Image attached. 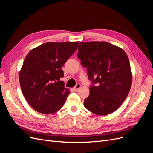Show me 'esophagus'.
Returning <instances> with one entry per match:
<instances>
[{
  "instance_id": "esophagus-1",
  "label": "esophagus",
  "mask_w": 153,
  "mask_h": 153,
  "mask_svg": "<svg viewBox=\"0 0 153 153\" xmlns=\"http://www.w3.org/2000/svg\"><path fill=\"white\" fill-rule=\"evenodd\" d=\"M81 86H82V85H81L80 84H77L75 87H73V90L76 91H78V89H80V88L81 87Z\"/></svg>"
}]
</instances>
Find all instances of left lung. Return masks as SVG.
Instances as JSON below:
<instances>
[{"mask_svg":"<svg viewBox=\"0 0 153 153\" xmlns=\"http://www.w3.org/2000/svg\"><path fill=\"white\" fill-rule=\"evenodd\" d=\"M78 50V58L87 68L89 80L96 84L91 86L84 106L98 115L114 112L126 98L132 84L127 54L105 41L82 42Z\"/></svg>","mask_w":153,"mask_h":153,"instance_id":"8db88e82","label":"left lung"}]
</instances>
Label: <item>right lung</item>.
<instances>
[{"label": "right lung", "instance_id": "obj_1", "mask_svg": "<svg viewBox=\"0 0 153 153\" xmlns=\"http://www.w3.org/2000/svg\"><path fill=\"white\" fill-rule=\"evenodd\" d=\"M79 41L48 42L31 50L19 74L22 93L27 102L41 114L61 109L70 93L61 80V68L77 50Z\"/></svg>", "mask_w": 153, "mask_h": 153}]
</instances>
